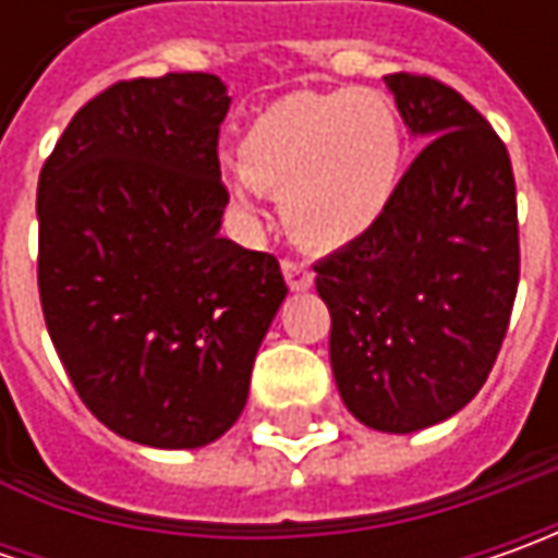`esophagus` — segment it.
<instances>
[{
    "mask_svg": "<svg viewBox=\"0 0 558 558\" xmlns=\"http://www.w3.org/2000/svg\"><path fill=\"white\" fill-rule=\"evenodd\" d=\"M282 276H286V282H289L291 291H307L313 286V269L307 264H301V260H282Z\"/></svg>",
    "mask_w": 558,
    "mask_h": 558,
    "instance_id": "34e87169",
    "label": "esophagus"
}]
</instances>
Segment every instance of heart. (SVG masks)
Masks as SVG:
<instances>
[{"instance_id": "obj_1", "label": "heart", "mask_w": 558, "mask_h": 558, "mask_svg": "<svg viewBox=\"0 0 558 558\" xmlns=\"http://www.w3.org/2000/svg\"><path fill=\"white\" fill-rule=\"evenodd\" d=\"M407 136L395 101L373 89L291 93L260 108L239 140L232 202L247 185L282 198L291 239L341 247L363 239L395 204Z\"/></svg>"}]
</instances>
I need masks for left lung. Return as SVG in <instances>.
Masks as SVG:
<instances>
[{"instance_id": "left-lung-1", "label": "left lung", "mask_w": 558, "mask_h": 558, "mask_svg": "<svg viewBox=\"0 0 558 558\" xmlns=\"http://www.w3.org/2000/svg\"><path fill=\"white\" fill-rule=\"evenodd\" d=\"M385 83L428 142L388 214L313 269L344 407L375 432L410 435L460 413L494 369L519 289V217L490 123L440 80Z\"/></svg>"}]
</instances>
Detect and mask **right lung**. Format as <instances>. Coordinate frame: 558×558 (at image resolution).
Returning a JSON list of instances; mask_svg holds the SVG:
<instances>
[{
  "label": "right lung",
  "instance_id": "1",
  "mask_svg": "<svg viewBox=\"0 0 558 558\" xmlns=\"http://www.w3.org/2000/svg\"><path fill=\"white\" fill-rule=\"evenodd\" d=\"M214 74L120 80L86 101L36 189L39 301L89 413L195 450L242 416L279 304V260L220 235L229 192Z\"/></svg>",
  "mask_w": 558,
  "mask_h": 558
}]
</instances>
